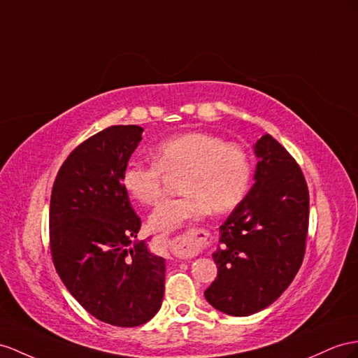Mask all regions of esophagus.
<instances>
[{"instance_id":"34e87169","label":"esophagus","mask_w":358,"mask_h":358,"mask_svg":"<svg viewBox=\"0 0 358 358\" xmlns=\"http://www.w3.org/2000/svg\"><path fill=\"white\" fill-rule=\"evenodd\" d=\"M212 237H210V233L207 230H189L186 233L180 234L176 239L171 241L169 245L172 246V250L176 251L180 257L190 259L195 257L199 252H203L210 246V242Z\"/></svg>"}]
</instances>
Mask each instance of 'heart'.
Segmentation results:
<instances>
[{"label":"heart","instance_id":"b5f03b06","mask_svg":"<svg viewBox=\"0 0 358 358\" xmlns=\"http://www.w3.org/2000/svg\"><path fill=\"white\" fill-rule=\"evenodd\" d=\"M163 172H185L180 181L185 195L163 201L150 216L154 230L171 231L208 210L227 213L239 206L251 185L252 162L241 145L189 131L162 141L154 150V162L128 163L122 186L139 203L155 204L163 196Z\"/></svg>","mask_w":358,"mask_h":358}]
</instances>
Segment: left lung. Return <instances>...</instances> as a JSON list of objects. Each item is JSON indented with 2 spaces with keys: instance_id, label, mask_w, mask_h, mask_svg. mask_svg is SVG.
I'll return each instance as SVG.
<instances>
[{
  "instance_id": "obj_1",
  "label": "left lung",
  "mask_w": 358,
  "mask_h": 358,
  "mask_svg": "<svg viewBox=\"0 0 358 358\" xmlns=\"http://www.w3.org/2000/svg\"><path fill=\"white\" fill-rule=\"evenodd\" d=\"M254 186L219 227L217 277L204 292L216 310L250 316L289 287L306 254L310 196L299 164L271 134L254 145Z\"/></svg>"
}]
</instances>
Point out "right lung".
<instances>
[{
  "label": "right lung",
  "instance_id": "right-lung-1",
  "mask_svg": "<svg viewBox=\"0 0 358 358\" xmlns=\"http://www.w3.org/2000/svg\"><path fill=\"white\" fill-rule=\"evenodd\" d=\"M139 125H113L80 143L63 162L50 203V248L69 293L115 327L146 324L162 307L164 259L136 241L122 172L142 141Z\"/></svg>",
  "mask_w": 358,
  "mask_h": 358
}]
</instances>
